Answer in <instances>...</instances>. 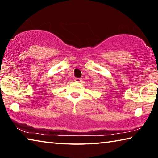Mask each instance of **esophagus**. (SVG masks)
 <instances>
[{"mask_svg":"<svg viewBox=\"0 0 158 158\" xmlns=\"http://www.w3.org/2000/svg\"><path fill=\"white\" fill-rule=\"evenodd\" d=\"M74 81L77 82V83H80V82L81 81V79H80V78H75V79H74Z\"/></svg>","mask_w":158,"mask_h":158,"instance_id":"34e87169","label":"esophagus"}]
</instances>
